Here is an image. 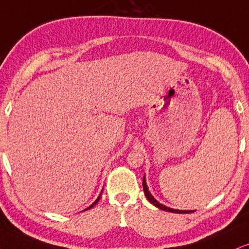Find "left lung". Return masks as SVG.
<instances>
[{"mask_svg":"<svg viewBox=\"0 0 249 249\" xmlns=\"http://www.w3.org/2000/svg\"><path fill=\"white\" fill-rule=\"evenodd\" d=\"M142 188H143V193H145V196L146 198H147L149 202L152 203V204L157 206V208L161 209V210L163 211H169V212H174V213H190L191 211H181V210H175V209H170V208H167V206H164L162 204H160V203L158 202L157 199L154 198L153 196H152L151 193H149L148 189H147V184H146V181H145V178L142 179Z\"/></svg>","mask_w":249,"mask_h":249,"instance_id":"1","label":"left lung"}]
</instances>
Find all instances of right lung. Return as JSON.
<instances>
[{"label":"right lung","instance_id":"add662e5","mask_svg":"<svg viewBox=\"0 0 249 249\" xmlns=\"http://www.w3.org/2000/svg\"><path fill=\"white\" fill-rule=\"evenodd\" d=\"M98 199H100V197H98V198H97V199H96V200H95V202H94V203H92V204H91L90 206H89V208H88V209H91V208H92V206H94V205L96 204V203H97V202H98ZM88 209H86V210H88Z\"/></svg>","mask_w":249,"mask_h":249}]
</instances>
